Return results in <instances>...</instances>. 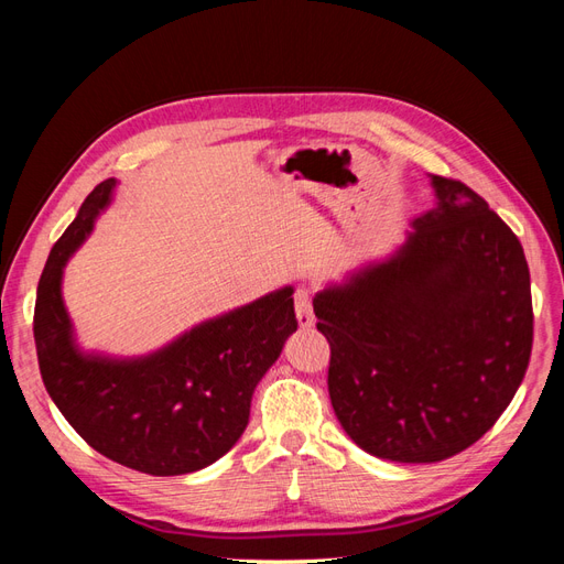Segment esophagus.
<instances>
[{
    "instance_id": "34e87169",
    "label": "esophagus",
    "mask_w": 564,
    "mask_h": 564,
    "mask_svg": "<svg viewBox=\"0 0 564 564\" xmlns=\"http://www.w3.org/2000/svg\"><path fill=\"white\" fill-rule=\"evenodd\" d=\"M294 305H296V317L301 327H313L315 315H313V303L311 292L305 286H299L294 292Z\"/></svg>"
}]
</instances>
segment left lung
<instances>
[{
  "label": "left lung",
  "instance_id": "obj_1",
  "mask_svg": "<svg viewBox=\"0 0 564 564\" xmlns=\"http://www.w3.org/2000/svg\"><path fill=\"white\" fill-rule=\"evenodd\" d=\"M433 185L437 207L395 259L313 301L340 425L400 464H435L480 440L520 388L534 340L518 235L466 183Z\"/></svg>",
  "mask_w": 564,
  "mask_h": 564
}]
</instances>
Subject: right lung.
Returning a JSON list of instances; mask_svg holds the SVG:
<instances>
[{"label": "right lung", "mask_w": 564, "mask_h": 564, "mask_svg": "<svg viewBox=\"0 0 564 564\" xmlns=\"http://www.w3.org/2000/svg\"><path fill=\"white\" fill-rule=\"evenodd\" d=\"M112 187L115 178L94 187L42 270L32 319L42 381L79 437L115 464L162 477L195 473L245 433L256 383L299 327L294 289L284 286L204 322L145 360L79 355L61 299V275Z\"/></svg>", "instance_id": "add662e5"}]
</instances>
